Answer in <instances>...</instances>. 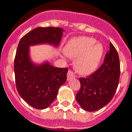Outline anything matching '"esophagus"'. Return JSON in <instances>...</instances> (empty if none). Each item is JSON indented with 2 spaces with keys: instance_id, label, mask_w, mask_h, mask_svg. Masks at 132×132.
<instances>
[{
  "instance_id": "1",
  "label": "esophagus",
  "mask_w": 132,
  "mask_h": 132,
  "mask_svg": "<svg viewBox=\"0 0 132 132\" xmlns=\"http://www.w3.org/2000/svg\"><path fill=\"white\" fill-rule=\"evenodd\" d=\"M75 77V75H74L73 72L71 71V70H68V73H67V79H68V80H70V79L74 78Z\"/></svg>"
}]
</instances>
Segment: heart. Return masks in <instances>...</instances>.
Wrapping results in <instances>:
<instances>
[{"instance_id": "b5f03b06", "label": "heart", "mask_w": 132, "mask_h": 132, "mask_svg": "<svg viewBox=\"0 0 132 132\" xmlns=\"http://www.w3.org/2000/svg\"><path fill=\"white\" fill-rule=\"evenodd\" d=\"M103 46L96 43L92 38H75L68 42L65 53L68 57L76 59L75 68L77 72L83 75L94 72L99 66L103 55Z\"/></svg>"}]
</instances>
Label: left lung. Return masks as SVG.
I'll use <instances>...</instances> for the list:
<instances>
[{
	"label": "left lung",
	"mask_w": 132,
	"mask_h": 132,
	"mask_svg": "<svg viewBox=\"0 0 132 132\" xmlns=\"http://www.w3.org/2000/svg\"><path fill=\"white\" fill-rule=\"evenodd\" d=\"M120 62L117 50L112 43L100 68L86 78L81 77L80 90L76 100L81 108L89 112L100 110L114 96L120 77Z\"/></svg>",
	"instance_id": "obj_1"
}]
</instances>
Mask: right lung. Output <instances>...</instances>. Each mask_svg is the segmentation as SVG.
Here are the masks:
<instances>
[{
  "mask_svg": "<svg viewBox=\"0 0 132 132\" xmlns=\"http://www.w3.org/2000/svg\"><path fill=\"white\" fill-rule=\"evenodd\" d=\"M64 30L59 27H38L20 40L14 60L15 86L28 104L38 110L47 108L66 81L67 68H56L46 62L37 65L30 59L29 46L49 44L57 46Z\"/></svg>",
  "mask_w": 132,
  "mask_h": 132,
  "instance_id": "obj_1",
  "label": "right lung"
}]
</instances>
